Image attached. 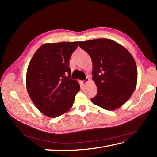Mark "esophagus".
<instances>
[{
  "instance_id": "1",
  "label": "esophagus",
  "mask_w": 157,
  "mask_h": 157,
  "mask_svg": "<svg viewBox=\"0 0 157 157\" xmlns=\"http://www.w3.org/2000/svg\"><path fill=\"white\" fill-rule=\"evenodd\" d=\"M88 80H89V79L88 78H86L85 79H84V80H83L82 82V84H86V83H87L88 82Z\"/></svg>"
}]
</instances>
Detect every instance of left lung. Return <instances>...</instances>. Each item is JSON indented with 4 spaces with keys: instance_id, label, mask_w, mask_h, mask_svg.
Segmentation results:
<instances>
[{
    "instance_id": "8db88e82",
    "label": "left lung",
    "mask_w": 157,
    "mask_h": 157,
    "mask_svg": "<svg viewBox=\"0 0 157 157\" xmlns=\"http://www.w3.org/2000/svg\"><path fill=\"white\" fill-rule=\"evenodd\" d=\"M79 46L92 61V79L98 91L91 101L109 111L120 107L136 87L138 71L134 57L123 46L110 39L79 42Z\"/></svg>"
}]
</instances>
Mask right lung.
<instances>
[{
  "label": "right lung",
  "mask_w": 157,
  "mask_h": 157,
  "mask_svg": "<svg viewBox=\"0 0 157 157\" xmlns=\"http://www.w3.org/2000/svg\"><path fill=\"white\" fill-rule=\"evenodd\" d=\"M78 42L46 43L29 63L26 86L32 102L49 117H56L72 107L79 91L78 82L71 78L69 59Z\"/></svg>",
  "instance_id": "right-lung-1"
}]
</instances>
